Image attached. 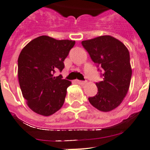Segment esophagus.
Instances as JSON below:
<instances>
[{"instance_id":"esophagus-1","label":"esophagus","mask_w":150,"mask_h":150,"mask_svg":"<svg viewBox=\"0 0 150 150\" xmlns=\"http://www.w3.org/2000/svg\"><path fill=\"white\" fill-rule=\"evenodd\" d=\"M76 82L78 83V84H80V85H83L86 83V81H79V80L76 81Z\"/></svg>"}]
</instances>
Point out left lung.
Returning <instances> with one entry per match:
<instances>
[{"label":"left lung","mask_w":150,"mask_h":150,"mask_svg":"<svg viewBox=\"0 0 150 150\" xmlns=\"http://www.w3.org/2000/svg\"><path fill=\"white\" fill-rule=\"evenodd\" d=\"M92 60L103 69V81L96 83L98 93L88 98L94 108L103 112L122 103L129 89L132 70L128 48L122 42L105 35L81 42Z\"/></svg>","instance_id":"left-lung-1"}]
</instances>
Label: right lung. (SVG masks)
<instances>
[{
    "instance_id": "obj_1",
    "label": "right lung",
    "mask_w": 150,
    "mask_h": 150,
    "mask_svg": "<svg viewBox=\"0 0 150 150\" xmlns=\"http://www.w3.org/2000/svg\"><path fill=\"white\" fill-rule=\"evenodd\" d=\"M75 44L72 40L41 36L21 50L18 59L20 88L28 106L36 114L48 117L63 106L72 82L54 73L63 69V61Z\"/></svg>"
}]
</instances>
